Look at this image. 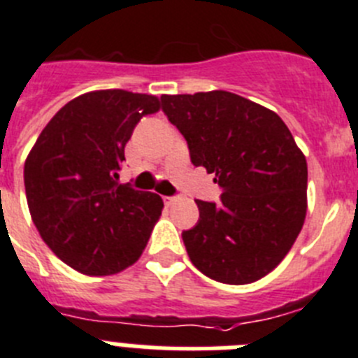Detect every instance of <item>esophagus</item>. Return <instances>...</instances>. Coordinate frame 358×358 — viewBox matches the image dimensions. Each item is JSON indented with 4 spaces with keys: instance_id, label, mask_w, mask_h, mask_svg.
I'll list each match as a JSON object with an SVG mask.
<instances>
[{
    "instance_id": "obj_1",
    "label": "esophagus",
    "mask_w": 358,
    "mask_h": 358,
    "mask_svg": "<svg viewBox=\"0 0 358 358\" xmlns=\"http://www.w3.org/2000/svg\"><path fill=\"white\" fill-rule=\"evenodd\" d=\"M163 201H164V204H166V206H173V204L177 202V197H164Z\"/></svg>"
}]
</instances>
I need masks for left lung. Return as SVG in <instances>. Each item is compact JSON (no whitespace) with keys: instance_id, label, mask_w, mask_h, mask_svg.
Listing matches in <instances>:
<instances>
[{"instance_id":"obj_1","label":"left lung","mask_w":358,"mask_h":358,"mask_svg":"<svg viewBox=\"0 0 358 358\" xmlns=\"http://www.w3.org/2000/svg\"><path fill=\"white\" fill-rule=\"evenodd\" d=\"M161 109L185 136L192 163L222 188L220 202L195 201L197 224L182 231L189 260L227 285L260 280L305 222L308 169L289 127L229 91L163 94Z\"/></svg>"}]
</instances>
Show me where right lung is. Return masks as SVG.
Listing matches in <instances>:
<instances>
[{
  "mask_svg": "<svg viewBox=\"0 0 358 358\" xmlns=\"http://www.w3.org/2000/svg\"><path fill=\"white\" fill-rule=\"evenodd\" d=\"M159 110L152 94L93 91L66 103L24 163L31 220L64 264L109 276L143 252L163 199L118 185L125 143L141 116Z\"/></svg>",
  "mask_w": 358,
  "mask_h": 358,
  "instance_id": "obj_1",
  "label": "right lung"
}]
</instances>
